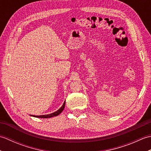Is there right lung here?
<instances>
[{
  "mask_svg": "<svg viewBox=\"0 0 151 151\" xmlns=\"http://www.w3.org/2000/svg\"><path fill=\"white\" fill-rule=\"evenodd\" d=\"M65 102H64V103L63 104L62 106L58 110H57L56 111L54 112V113H52V114H47V115H31V116L39 117V118H50V117H52L54 116H57V115H58L62 113V111L63 110L64 108H65Z\"/></svg>",
  "mask_w": 151,
  "mask_h": 151,
  "instance_id": "add662e5",
  "label": "right lung"
}]
</instances>
